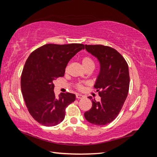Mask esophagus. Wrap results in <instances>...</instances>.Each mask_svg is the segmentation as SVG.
<instances>
[{
  "label": "esophagus",
  "instance_id": "1",
  "mask_svg": "<svg viewBox=\"0 0 157 157\" xmlns=\"http://www.w3.org/2000/svg\"><path fill=\"white\" fill-rule=\"evenodd\" d=\"M84 96L83 95H82L80 94H76V98L77 99H82V98H83Z\"/></svg>",
  "mask_w": 157,
  "mask_h": 157
}]
</instances>
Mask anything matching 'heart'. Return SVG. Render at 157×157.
<instances>
[{"label": "heart", "instance_id": "b5f03b06", "mask_svg": "<svg viewBox=\"0 0 157 157\" xmlns=\"http://www.w3.org/2000/svg\"><path fill=\"white\" fill-rule=\"evenodd\" d=\"M82 65L84 66V67L85 68H91V67L94 68L95 67V63L94 62V60H93L91 57H88V56H86V57L82 58ZM78 88L79 89H81L82 88V85L78 84Z\"/></svg>", "mask_w": 157, "mask_h": 157}]
</instances>
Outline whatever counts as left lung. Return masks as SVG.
<instances>
[{"instance_id": "obj_1", "label": "left lung", "mask_w": 157, "mask_h": 157, "mask_svg": "<svg viewBox=\"0 0 157 157\" xmlns=\"http://www.w3.org/2000/svg\"><path fill=\"white\" fill-rule=\"evenodd\" d=\"M85 49L99 61L100 73L94 87L101 100L97 102L89 96L92 107L84 113V117L90 123L105 125L118 116L128 95V65L120 53L111 47L85 45Z\"/></svg>"}]
</instances>
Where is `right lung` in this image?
I'll list each match as a JSON object with an SVG mask.
<instances>
[{"label":"right lung","mask_w":157,"mask_h":157,"mask_svg":"<svg viewBox=\"0 0 157 157\" xmlns=\"http://www.w3.org/2000/svg\"><path fill=\"white\" fill-rule=\"evenodd\" d=\"M82 44H46L28 57L21 79V91L29 113L42 125L55 126L65 118V109L75 100L71 93L55 96L53 81L63 77L71 58L81 50Z\"/></svg>","instance_id":"right-lung-1"}]
</instances>
